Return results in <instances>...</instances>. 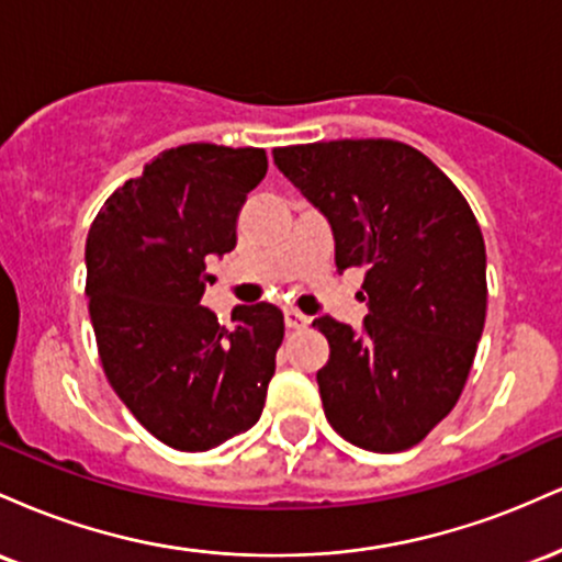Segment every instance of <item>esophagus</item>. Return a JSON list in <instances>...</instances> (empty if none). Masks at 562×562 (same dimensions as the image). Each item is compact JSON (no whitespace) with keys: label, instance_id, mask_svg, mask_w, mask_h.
Instances as JSON below:
<instances>
[{"label":"esophagus","instance_id":"obj_1","mask_svg":"<svg viewBox=\"0 0 562 562\" xmlns=\"http://www.w3.org/2000/svg\"><path fill=\"white\" fill-rule=\"evenodd\" d=\"M285 325L290 327V330H301V327L308 325V317L306 314L295 312V308H285Z\"/></svg>","mask_w":562,"mask_h":562}]
</instances>
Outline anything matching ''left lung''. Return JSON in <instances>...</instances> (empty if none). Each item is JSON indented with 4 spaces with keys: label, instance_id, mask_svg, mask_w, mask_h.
Listing matches in <instances>:
<instances>
[{
    "label": "left lung",
    "instance_id": "left-lung-1",
    "mask_svg": "<svg viewBox=\"0 0 562 562\" xmlns=\"http://www.w3.org/2000/svg\"><path fill=\"white\" fill-rule=\"evenodd\" d=\"M272 156L330 222L340 272L364 269V330L314 319L330 344L317 372L327 423L367 451L415 447L454 409L486 322L475 214L447 173L404 142H312Z\"/></svg>",
    "mask_w": 562,
    "mask_h": 562
}]
</instances>
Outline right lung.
<instances>
[{
    "mask_svg": "<svg viewBox=\"0 0 562 562\" xmlns=\"http://www.w3.org/2000/svg\"><path fill=\"white\" fill-rule=\"evenodd\" d=\"M261 147H171L115 190L89 227L87 295L108 383L158 441L209 451L261 417L285 319L237 306L235 327L200 306L209 256L237 243Z\"/></svg>",
    "mask_w": 562,
    "mask_h": 562,
    "instance_id": "add662e5",
    "label": "right lung"
}]
</instances>
